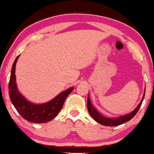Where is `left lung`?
<instances>
[{
	"instance_id": "1",
	"label": "left lung",
	"mask_w": 154,
	"mask_h": 154,
	"mask_svg": "<svg viewBox=\"0 0 154 154\" xmlns=\"http://www.w3.org/2000/svg\"><path fill=\"white\" fill-rule=\"evenodd\" d=\"M144 95L145 93L143 94V99H142L141 102L139 103L137 107L132 112L129 113V114L128 115H125V116H121V117L117 118V119H111V118L109 119V118L104 117V116H102L101 114H100V113L96 110V109L93 107V106L92 105L89 97L87 98V109H88V112L90 114V116L93 118V119H94L96 122H97L100 123V124L103 125H106V126H118L123 124V123L126 122H128V121L131 120L132 118L134 117V116L137 114L139 109H140V106H141L142 102H143V98H144Z\"/></svg>"
}]
</instances>
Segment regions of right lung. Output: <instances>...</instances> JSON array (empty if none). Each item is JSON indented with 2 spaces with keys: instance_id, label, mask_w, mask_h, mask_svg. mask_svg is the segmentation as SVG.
<instances>
[{
  "instance_id": "add662e5",
  "label": "right lung",
  "mask_w": 154,
  "mask_h": 154,
  "mask_svg": "<svg viewBox=\"0 0 154 154\" xmlns=\"http://www.w3.org/2000/svg\"><path fill=\"white\" fill-rule=\"evenodd\" d=\"M18 57L19 56H17L13 64L8 86L11 101L12 102L17 111L26 120L34 123H45L50 122L54 119V117L57 116L58 112L61 111L65 99L72 92L74 88L67 89V90L60 93L51 101L45 104L37 105L29 103L19 93L17 88L15 67Z\"/></svg>"
}]
</instances>
